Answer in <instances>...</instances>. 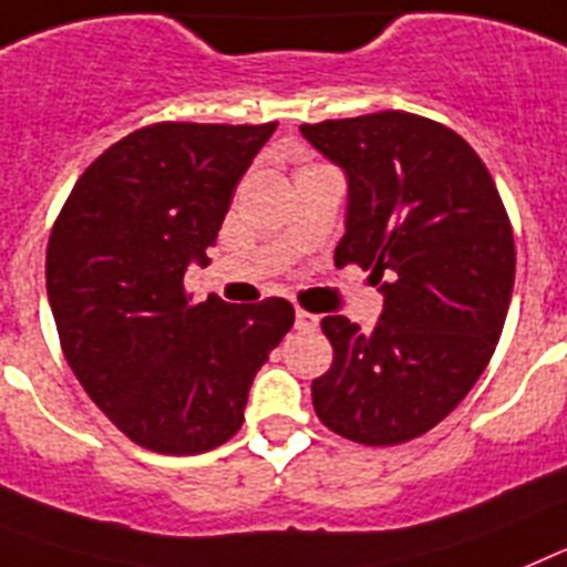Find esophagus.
I'll use <instances>...</instances> for the list:
<instances>
[{
  "mask_svg": "<svg viewBox=\"0 0 567 567\" xmlns=\"http://www.w3.org/2000/svg\"><path fill=\"white\" fill-rule=\"evenodd\" d=\"M297 328L299 331H317L319 328V317H313V313L302 311V308H297Z\"/></svg>",
  "mask_w": 567,
  "mask_h": 567,
  "instance_id": "1",
  "label": "esophagus"
}]
</instances>
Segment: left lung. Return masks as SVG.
Returning a JSON list of instances; mask_svg holds the SVG:
<instances>
[{"label":"left lung","mask_w":567,"mask_h":567,"mask_svg":"<svg viewBox=\"0 0 567 567\" xmlns=\"http://www.w3.org/2000/svg\"><path fill=\"white\" fill-rule=\"evenodd\" d=\"M348 179L337 265L371 268L373 331L324 317L333 365L313 379L322 425L400 445L440 425L494 357L514 290V230L488 167L451 127L402 111L299 127Z\"/></svg>","instance_id":"8db88e82"}]
</instances>
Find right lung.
<instances>
[{
	"instance_id": "1",
	"label": "right lung",
	"mask_w": 567,
	"mask_h": 567,
	"mask_svg": "<svg viewBox=\"0 0 567 567\" xmlns=\"http://www.w3.org/2000/svg\"><path fill=\"white\" fill-rule=\"evenodd\" d=\"M268 125L159 122L79 176L48 243V299L68 365L107 420L156 454L190 456L245 422L256 371L293 324L270 297L190 305L188 265H208L234 188Z\"/></svg>"
}]
</instances>
